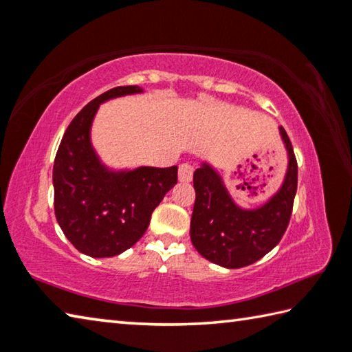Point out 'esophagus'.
Listing matches in <instances>:
<instances>
[{
    "instance_id": "obj_1",
    "label": "esophagus",
    "mask_w": 352,
    "mask_h": 352,
    "mask_svg": "<svg viewBox=\"0 0 352 352\" xmlns=\"http://www.w3.org/2000/svg\"><path fill=\"white\" fill-rule=\"evenodd\" d=\"M192 175H194V166L189 164V163H183L180 164V168H178V180L183 182V183H188L192 180Z\"/></svg>"
}]
</instances>
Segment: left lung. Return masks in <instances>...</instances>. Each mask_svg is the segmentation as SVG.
Returning a JSON list of instances; mask_svg holds the SVG:
<instances>
[{
	"label": "left lung",
	"mask_w": 352,
	"mask_h": 352,
	"mask_svg": "<svg viewBox=\"0 0 352 352\" xmlns=\"http://www.w3.org/2000/svg\"><path fill=\"white\" fill-rule=\"evenodd\" d=\"M287 154V169L276 194L257 208H243L229 194L220 172L203 162L194 172L195 204L190 241L212 263L239 270L277 246L291 219L297 192V162L286 131L278 127Z\"/></svg>",
	"instance_id": "left-lung-1"
}]
</instances>
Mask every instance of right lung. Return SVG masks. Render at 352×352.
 I'll return each instance as SVG.
<instances>
[{
    "label": "right lung",
    "mask_w": 352,
    "mask_h": 352,
    "mask_svg": "<svg viewBox=\"0 0 352 352\" xmlns=\"http://www.w3.org/2000/svg\"><path fill=\"white\" fill-rule=\"evenodd\" d=\"M143 94L118 86L87 103L70 121L54 163V206L63 234L81 254L113 257L143 237L151 215L177 184V166L112 169L101 162L91 138L100 104Z\"/></svg>",
    "instance_id": "obj_1"
}]
</instances>
